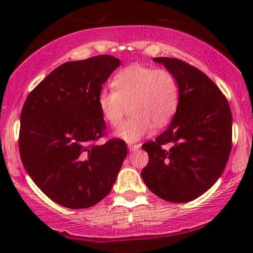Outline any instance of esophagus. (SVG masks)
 I'll return each instance as SVG.
<instances>
[{
	"label": "esophagus",
	"mask_w": 253,
	"mask_h": 253,
	"mask_svg": "<svg viewBox=\"0 0 253 253\" xmlns=\"http://www.w3.org/2000/svg\"><path fill=\"white\" fill-rule=\"evenodd\" d=\"M140 146H141L140 144H129V145H127V147H129V150L132 151V152L139 150Z\"/></svg>",
	"instance_id": "34e87169"
}]
</instances>
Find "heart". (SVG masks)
I'll return each instance as SVG.
<instances>
[{
  "label": "heart",
  "mask_w": 253,
  "mask_h": 253,
  "mask_svg": "<svg viewBox=\"0 0 253 253\" xmlns=\"http://www.w3.org/2000/svg\"><path fill=\"white\" fill-rule=\"evenodd\" d=\"M114 89H101L98 106L103 119L116 127L122 122L127 105L130 117L116 131V137L133 143L155 126L170 122L179 103L178 82L172 72L133 64L113 79Z\"/></svg>",
  "instance_id": "heart-1"
}]
</instances>
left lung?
<instances>
[{
  "label": "left lung",
  "instance_id": "8db88e82",
  "mask_svg": "<svg viewBox=\"0 0 253 253\" xmlns=\"http://www.w3.org/2000/svg\"><path fill=\"white\" fill-rule=\"evenodd\" d=\"M153 61L177 79L179 103L167 130L141 146L150 159L141 177L161 199L188 203L205 193L226 168L233 134L230 107L199 69L178 58Z\"/></svg>",
  "mask_w": 253,
  "mask_h": 253
}]
</instances>
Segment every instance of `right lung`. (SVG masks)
Returning <instances> with one entry per match:
<instances>
[{
    "label": "right lung",
    "instance_id": "obj_1",
    "mask_svg": "<svg viewBox=\"0 0 253 253\" xmlns=\"http://www.w3.org/2000/svg\"><path fill=\"white\" fill-rule=\"evenodd\" d=\"M119 58L98 55L60 65L30 93L20 114L19 154L38 188L58 205L87 209L112 190L124 159L121 139L96 141L106 123L98 94Z\"/></svg>",
    "mask_w": 253,
    "mask_h": 253
}]
</instances>
